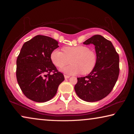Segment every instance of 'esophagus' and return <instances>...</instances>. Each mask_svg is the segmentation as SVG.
<instances>
[{
  "label": "esophagus",
  "instance_id": "1",
  "mask_svg": "<svg viewBox=\"0 0 134 134\" xmlns=\"http://www.w3.org/2000/svg\"><path fill=\"white\" fill-rule=\"evenodd\" d=\"M70 77V76H67V75H64V78L65 79H69Z\"/></svg>",
  "mask_w": 134,
  "mask_h": 134
}]
</instances>
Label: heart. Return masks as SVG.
Wrapping results in <instances>:
<instances>
[{"instance_id": "obj_1", "label": "heart", "mask_w": 134, "mask_h": 134, "mask_svg": "<svg viewBox=\"0 0 134 134\" xmlns=\"http://www.w3.org/2000/svg\"><path fill=\"white\" fill-rule=\"evenodd\" d=\"M63 51L55 49L51 52L50 58L55 66L62 68L67 65L71 60V65L63 68L61 71L66 74L72 75L82 72L86 74L94 69L97 63V55L85 45L65 47Z\"/></svg>"}]
</instances>
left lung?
Returning <instances> with one entry per match:
<instances>
[{"mask_svg": "<svg viewBox=\"0 0 134 134\" xmlns=\"http://www.w3.org/2000/svg\"><path fill=\"white\" fill-rule=\"evenodd\" d=\"M94 45L97 63L94 69L85 77L77 78L74 90L81 99L94 102L110 93L118 79L119 57L110 41L95 35L83 42Z\"/></svg>", "mask_w": 134, "mask_h": 134, "instance_id": "1", "label": "left lung"}]
</instances>
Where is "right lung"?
Here are the masks:
<instances>
[{
  "label": "right lung",
  "instance_id": "add662e5",
  "mask_svg": "<svg viewBox=\"0 0 134 134\" xmlns=\"http://www.w3.org/2000/svg\"><path fill=\"white\" fill-rule=\"evenodd\" d=\"M58 44L51 37L37 35L24 43L17 58L18 85L25 96L36 102L51 100L64 80L50 58L51 52L58 48Z\"/></svg>",
  "mask_w": 134,
  "mask_h": 134
}]
</instances>
